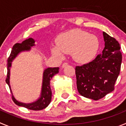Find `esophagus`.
Here are the masks:
<instances>
[{"label":"esophagus","instance_id":"obj_1","mask_svg":"<svg viewBox=\"0 0 126 126\" xmlns=\"http://www.w3.org/2000/svg\"><path fill=\"white\" fill-rule=\"evenodd\" d=\"M67 65H68V64H67V63H66V62H64V64H62V68H64V67H66Z\"/></svg>","mask_w":126,"mask_h":126}]
</instances>
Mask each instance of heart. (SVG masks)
<instances>
[{
  "label": "heart",
  "mask_w": 126,
  "mask_h": 126,
  "mask_svg": "<svg viewBox=\"0 0 126 126\" xmlns=\"http://www.w3.org/2000/svg\"><path fill=\"white\" fill-rule=\"evenodd\" d=\"M99 46L98 39L95 35L75 30L61 35L57 45L52 47V53L59 59L64 57V53H71L76 62L84 64L95 57Z\"/></svg>",
  "instance_id": "1"
}]
</instances>
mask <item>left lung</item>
Here are the masks:
<instances>
[{
	"instance_id": "left-lung-1",
	"label": "left lung",
	"mask_w": 126,
	"mask_h": 126,
	"mask_svg": "<svg viewBox=\"0 0 126 126\" xmlns=\"http://www.w3.org/2000/svg\"><path fill=\"white\" fill-rule=\"evenodd\" d=\"M105 47L92 62L76 67L77 88L81 95L98 100L114 90L119 75L122 53L119 42L103 32Z\"/></svg>"
}]
</instances>
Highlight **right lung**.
<instances>
[{
  "instance_id": "1",
  "label": "right lung",
  "mask_w": 126,
  "mask_h": 126,
  "mask_svg": "<svg viewBox=\"0 0 126 126\" xmlns=\"http://www.w3.org/2000/svg\"><path fill=\"white\" fill-rule=\"evenodd\" d=\"M34 43H35V40L34 39L32 38H29L28 39H26L23 41L21 43H16L13 46L10 56L7 59V74L5 82L8 84L10 90H11L13 101L17 105L24 107L26 109L33 110H41L42 109L46 108L50 103L51 100H52V90L50 88V81L53 76L59 73V67H48L44 70L43 73V79H42L40 96L36 101L32 103H23V102L17 100L13 95L11 84H10V74H11V67L12 66V62L21 52L31 50L32 47L35 45Z\"/></svg>"
}]
</instances>
